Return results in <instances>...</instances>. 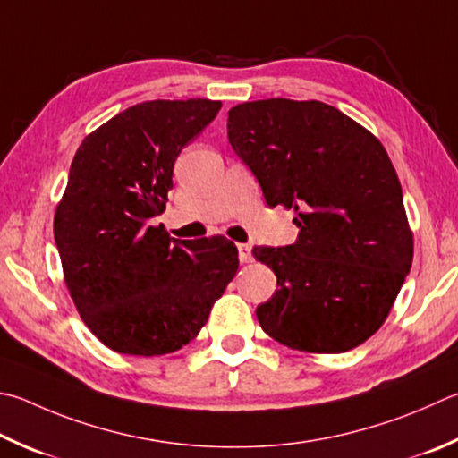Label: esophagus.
I'll return each mask as SVG.
<instances>
[{"label":"esophagus","instance_id":"obj_1","mask_svg":"<svg viewBox=\"0 0 458 458\" xmlns=\"http://www.w3.org/2000/svg\"><path fill=\"white\" fill-rule=\"evenodd\" d=\"M252 248L248 246V244H238V258H240V262L242 264H246V262H252Z\"/></svg>","mask_w":458,"mask_h":458}]
</instances>
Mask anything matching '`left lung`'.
<instances>
[{
    "label": "left lung",
    "instance_id": "8db88e82",
    "mask_svg": "<svg viewBox=\"0 0 458 458\" xmlns=\"http://www.w3.org/2000/svg\"><path fill=\"white\" fill-rule=\"evenodd\" d=\"M228 140L268 206L294 208L298 238L256 246L276 274L256 309L266 335L302 352H346L377 332L412 264V232L386 149L336 107L286 98L238 104Z\"/></svg>",
    "mask_w": 458,
    "mask_h": 458
}]
</instances>
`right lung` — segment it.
I'll list each match as a JSON object with an SVG mask.
<instances>
[{"label":"right lung","instance_id":"right-lung-1","mask_svg":"<svg viewBox=\"0 0 458 458\" xmlns=\"http://www.w3.org/2000/svg\"><path fill=\"white\" fill-rule=\"evenodd\" d=\"M220 107L202 98L136 104L91 131L73 156L54 236L81 320L115 352L180 351L238 270L230 240H176L152 226L182 148Z\"/></svg>","mask_w":458,"mask_h":458}]
</instances>
